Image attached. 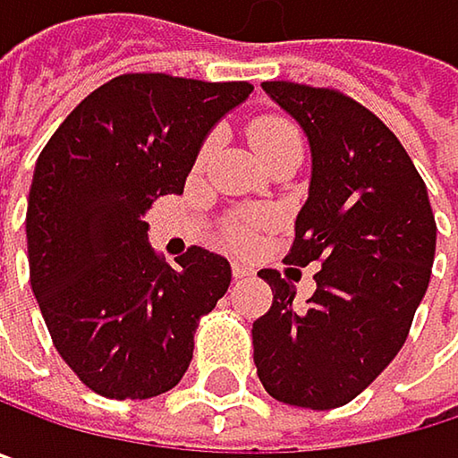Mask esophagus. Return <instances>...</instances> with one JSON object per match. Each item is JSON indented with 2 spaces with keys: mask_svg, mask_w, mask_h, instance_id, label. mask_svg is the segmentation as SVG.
Wrapping results in <instances>:
<instances>
[{
  "mask_svg": "<svg viewBox=\"0 0 458 458\" xmlns=\"http://www.w3.org/2000/svg\"><path fill=\"white\" fill-rule=\"evenodd\" d=\"M231 268H233V276H236V279H247V276L255 274V268H252L250 263H244V260H233Z\"/></svg>",
  "mask_w": 458,
  "mask_h": 458,
  "instance_id": "34e87169",
  "label": "esophagus"
}]
</instances>
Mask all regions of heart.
Segmentation results:
<instances>
[{
    "label": "heart",
    "mask_w": 458,
    "mask_h": 458,
    "mask_svg": "<svg viewBox=\"0 0 458 458\" xmlns=\"http://www.w3.org/2000/svg\"><path fill=\"white\" fill-rule=\"evenodd\" d=\"M250 139H252V147L258 149L260 160H266L276 152H284V149H301L303 147L301 128L290 117H282V114L258 117L250 128ZM211 147H214V139H206L200 152H198V163H203L208 157ZM227 244L244 250L250 244V233L244 231V227H233V231L227 233Z\"/></svg>",
    "instance_id": "obj_1"
}]
</instances>
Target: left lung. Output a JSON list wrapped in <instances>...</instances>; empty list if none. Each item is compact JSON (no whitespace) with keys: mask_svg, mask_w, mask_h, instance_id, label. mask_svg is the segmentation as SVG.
I'll list each match as a JSON object with an SVG mask.
<instances>
[{"mask_svg":"<svg viewBox=\"0 0 458 458\" xmlns=\"http://www.w3.org/2000/svg\"><path fill=\"white\" fill-rule=\"evenodd\" d=\"M263 90L311 147L309 200L284 263L322 268L306 306L276 271H260L274 303L252 325L255 365L274 400L330 411L403 349L429 287L437 225L413 160L370 109L333 88L274 80Z\"/></svg>","mask_w":458,"mask_h":458,"instance_id":"8db88e82","label":"left lung"}]
</instances>
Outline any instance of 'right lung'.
Returning a JSON list of instances; mask_svg holds the SVG:
<instances>
[{
  "mask_svg": "<svg viewBox=\"0 0 458 458\" xmlns=\"http://www.w3.org/2000/svg\"><path fill=\"white\" fill-rule=\"evenodd\" d=\"M250 82L120 74L58 125L37 157L26 244L53 346L109 400L174 389L198 319L231 284V263L190 247L171 268L147 244L149 206L182 192L208 131Z\"/></svg>",
  "mask_w": 458,
  "mask_h": 458,
  "instance_id": "obj_1",
  "label": "right lung"
}]
</instances>
